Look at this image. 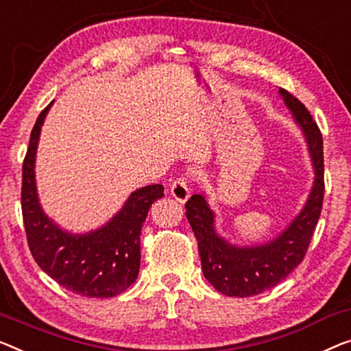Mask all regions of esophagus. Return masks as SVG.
<instances>
[{
    "label": "esophagus",
    "instance_id": "34e87169",
    "mask_svg": "<svg viewBox=\"0 0 351 351\" xmlns=\"http://www.w3.org/2000/svg\"><path fill=\"white\" fill-rule=\"evenodd\" d=\"M170 193L180 203H186L187 200H189L191 189H189V184H187L186 178L181 176V178H178V180H175L173 184L170 186Z\"/></svg>",
    "mask_w": 351,
    "mask_h": 351
}]
</instances>
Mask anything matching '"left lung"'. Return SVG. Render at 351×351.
Segmentation results:
<instances>
[{
	"mask_svg": "<svg viewBox=\"0 0 351 351\" xmlns=\"http://www.w3.org/2000/svg\"><path fill=\"white\" fill-rule=\"evenodd\" d=\"M279 94L302 130L315 175L306 205L289 227L263 244L237 245L217 233L216 214L205 193H195L186 203V217L197 238L203 276L227 296H255L284 280L304 258L322 213L325 195L322 132L304 104L284 88H279Z\"/></svg>",
	"mask_w": 351,
	"mask_h": 351,
	"instance_id": "left-lung-1",
	"label": "left lung"
}]
</instances>
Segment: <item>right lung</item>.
<instances>
[{
	"label": "right lung",
	"instance_id": "1",
	"mask_svg": "<svg viewBox=\"0 0 351 351\" xmlns=\"http://www.w3.org/2000/svg\"><path fill=\"white\" fill-rule=\"evenodd\" d=\"M42 110L31 130L23 162L22 213L31 254L39 268L66 290L80 296L113 298L129 289L140 269V233L151 205L164 186L151 184L130 193L123 208L97 230L71 233L44 213L36 187V153L44 119Z\"/></svg>",
	"mask_w": 351,
	"mask_h": 351
}]
</instances>
